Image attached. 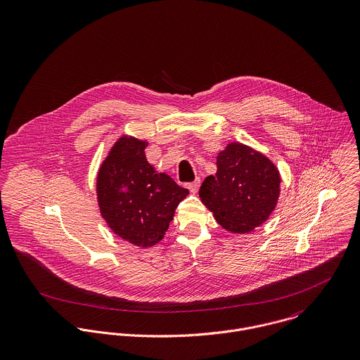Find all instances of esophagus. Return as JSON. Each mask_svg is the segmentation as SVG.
<instances>
[{
	"mask_svg": "<svg viewBox=\"0 0 360 360\" xmlns=\"http://www.w3.org/2000/svg\"><path fill=\"white\" fill-rule=\"evenodd\" d=\"M187 188L190 190V193H191V194H197V193H198V188H200V180L197 179L195 181L188 183V184H187Z\"/></svg>",
	"mask_w": 360,
	"mask_h": 360,
	"instance_id": "obj_1",
	"label": "esophagus"
}]
</instances>
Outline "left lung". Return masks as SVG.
I'll return each mask as SVG.
<instances>
[{
	"label": "left lung",
	"instance_id": "8db88e82",
	"mask_svg": "<svg viewBox=\"0 0 360 360\" xmlns=\"http://www.w3.org/2000/svg\"><path fill=\"white\" fill-rule=\"evenodd\" d=\"M217 170L200 188L202 204L227 231L247 234L263 224L280 197L281 176L266 156L243 143H230L216 156Z\"/></svg>",
	"mask_w": 360,
	"mask_h": 360
}]
</instances>
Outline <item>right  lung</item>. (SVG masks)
Segmentation results:
<instances>
[{
    "label": "right lung",
    "instance_id": "add662e5",
    "mask_svg": "<svg viewBox=\"0 0 360 360\" xmlns=\"http://www.w3.org/2000/svg\"><path fill=\"white\" fill-rule=\"evenodd\" d=\"M147 140L120 136L97 173V202L108 227L139 247L158 244L188 190L147 160Z\"/></svg>",
    "mask_w": 360,
    "mask_h": 360
}]
</instances>
